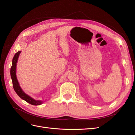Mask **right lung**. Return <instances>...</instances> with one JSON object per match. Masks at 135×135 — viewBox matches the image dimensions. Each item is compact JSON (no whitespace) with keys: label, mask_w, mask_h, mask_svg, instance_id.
I'll list each match as a JSON object with an SVG mask.
<instances>
[{"label":"right lung","mask_w":135,"mask_h":135,"mask_svg":"<svg viewBox=\"0 0 135 135\" xmlns=\"http://www.w3.org/2000/svg\"><path fill=\"white\" fill-rule=\"evenodd\" d=\"M21 51H18L16 53L13 57V60H12V65L11 68L10 74L12 80V83H13V88L16 93L18 95V96L22 100L26 101L27 103H29L32 105H41L43 103L42 101L35 100V99H32L31 97L28 96L23 91L21 87H20V84L17 79V76H16V66H17L18 57L20 56V54H21Z\"/></svg>","instance_id":"1"}]
</instances>
